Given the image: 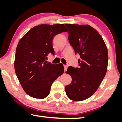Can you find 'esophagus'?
I'll return each instance as SVG.
<instances>
[{
    "instance_id": "obj_1",
    "label": "esophagus",
    "mask_w": 122,
    "mask_h": 122,
    "mask_svg": "<svg viewBox=\"0 0 122 122\" xmlns=\"http://www.w3.org/2000/svg\"><path fill=\"white\" fill-rule=\"evenodd\" d=\"M67 68H68V66H66V65H64V69H65V72L66 71H67Z\"/></svg>"
}]
</instances>
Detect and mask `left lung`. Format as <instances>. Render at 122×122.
<instances>
[{"instance_id": "8db88e82", "label": "left lung", "mask_w": 122, "mask_h": 122, "mask_svg": "<svg viewBox=\"0 0 122 122\" xmlns=\"http://www.w3.org/2000/svg\"><path fill=\"white\" fill-rule=\"evenodd\" d=\"M68 40L75 54L80 55L79 68L69 66L66 71L72 80L65 87L69 99L81 101L92 96L98 90L107 69V48L102 37L89 25L65 24Z\"/></svg>"}]
</instances>
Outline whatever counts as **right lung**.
I'll use <instances>...</instances> for the list:
<instances>
[{"mask_svg":"<svg viewBox=\"0 0 122 122\" xmlns=\"http://www.w3.org/2000/svg\"><path fill=\"white\" fill-rule=\"evenodd\" d=\"M66 31L64 24H41L19 40L15 54V72L23 89L31 97H47L53 82L64 72L61 63L54 65L46 60L48 54L54 55V37Z\"/></svg>","mask_w":122,"mask_h":122,"instance_id":"add662e5","label":"right lung"}]
</instances>
